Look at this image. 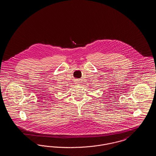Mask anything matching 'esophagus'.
Masks as SVG:
<instances>
[{
  "label": "esophagus",
  "mask_w": 156,
  "mask_h": 156,
  "mask_svg": "<svg viewBox=\"0 0 156 156\" xmlns=\"http://www.w3.org/2000/svg\"><path fill=\"white\" fill-rule=\"evenodd\" d=\"M74 82L75 84H77V85H80V82L79 80H76Z\"/></svg>",
  "instance_id": "obj_1"
}]
</instances>
